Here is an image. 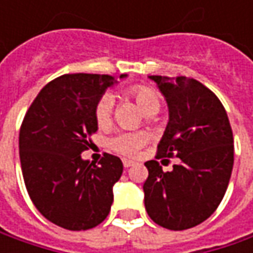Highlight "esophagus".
<instances>
[{
    "instance_id": "obj_1",
    "label": "esophagus",
    "mask_w": 253,
    "mask_h": 253,
    "mask_svg": "<svg viewBox=\"0 0 253 253\" xmlns=\"http://www.w3.org/2000/svg\"><path fill=\"white\" fill-rule=\"evenodd\" d=\"M122 163H124V168H126V169H128V168H131V166H133V162L128 161V159H124Z\"/></svg>"
}]
</instances>
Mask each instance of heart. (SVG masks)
<instances>
[{"instance_id": "1", "label": "heart", "mask_w": 253, "mask_h": 253, "mask_svg": "<svg viewBox=\"0 0 253 253\" xmlns=\"http://www.w3.org/2000/svg\"><path fill=\"white\" fill-rule=\"evenodd\" d=\"M125 95L131 97L138 104V107L146 115L158 114L161 110L162 100L159 92L155 88L145 84H135L128 87L125 91ZM112 110H114V98L111 94H102L97 100L94 105V118L100 126L108 125L111 121ZM149 141V135L143 131L136 132H120L117 135L111 136L107 141V146L115 153H120L122 156H135L142 146L146 145Z\"/></svg>"}]
</instances>
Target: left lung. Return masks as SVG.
<instances>
[{"label":"left lung","mask_w":253,"mask_h":253,"mask_svg":"<svg viewBox=\"0 0 253 253\" xmlns=\"http://www.w3.org/2000/svg\"><path fill=\"white\" fill-rule=\"evenodd\" d=\"M169 105V124L156 159L179 158L171 171L148 161L145 209L163 228L183 231L217 210L234 166V136L218 97L194 79L151 76Z\"/></svg>","instance_id":"obj_1"}]
</instances>
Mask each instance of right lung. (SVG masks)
<instances>
[{
  "label": "right lung",
  "instance_id": "1",
  "mask_svg": "<svg viewBox=\"0 0 253 253\" xmlns=\"http://www.w3.org/2000/svg\"><path fill=\"white\" fill-rule=\"evenodd\" d=\"M112 84L108 74H63L39 91L19 129L28 194L44 218L64 229L94 228L111 210L121 159L105 153L95 165L82 153L98 128L94 105Z\"/></svg>",
  "mask_w": 253,
  "mask_h": 253
}]
</instances>
